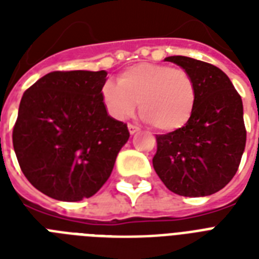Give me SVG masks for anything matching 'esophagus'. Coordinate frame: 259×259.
<instances>
[{"label": "esophagus", "instance_id": "1", "mask_svg": "<svg viewBox=\"0 0 259 259\" xmlns=\"http://www.w3.org/2000/svg\"><path fill=\"white\" fill-rule=\"evenodd\" d=\"M127 127H129V132H130V134H134V133H137L138 130H140V127H138L137 125H134V123H129V125H127Z\"/></svg>", "mask_w": 259, "mask_h": 259}]
</instances>
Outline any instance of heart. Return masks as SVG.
Listing matches in <instances>:
<instances>
[{"instance_id": "heart-1", "label": "heart", "mask_w": 259, "mask_h": 259, "mask_svg": "<svg viewBox=\"0 0 259 259\" xmlns=\"http://www.w3.org/2000/svg\"><path fill=\"white\" fill-rule=\"evenodd\" d=\"M102 97L109 113L126 118L138 109L142 117L162 132L184 127L196 105V86L183 68L158 63H138L118 76V84L106 82Z\"/></svg>"}]
</instances>
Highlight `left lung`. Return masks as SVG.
I'll return each mask as SVG.
<instances>
[{
    "instance_id": "left-lung-1",
    "label": "left lung",
    "mask_w": 259,
    "mask_h": 259,
    "mask_svg": "<svg viewBox=\"0 0 259 259\" xmlns=\"http://www.w3.org/2000/svg\"><path fill=\"white\" fill-rule=\"evenodd\" d=\"M165 60L192 76L196 105L184 127L156 136L153 168L166 188L180 196L212 195L231 181L245 150L241 95L229 76L209 63L187 56Z\"/></svg>"
}]
</instances>
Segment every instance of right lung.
Here are the masks:
<instances>
[{
	"label": "right lung",
	"instance_id": "add662e5",
	"mask_svg": "<svg viewBox=\"0 0 259 259\" xmlns=\"http://www.w3.org/2000/svg\"><path fill=\"white\" fill-rule=\"evenodd\" d=\"M106 71H54L26 90L13 127L22 173L47 196L79 201L102 188L127 125L107 114Z\"/></svg>",
	"mask_w": 259,
	"mask_h": 259
}]
</instances>
